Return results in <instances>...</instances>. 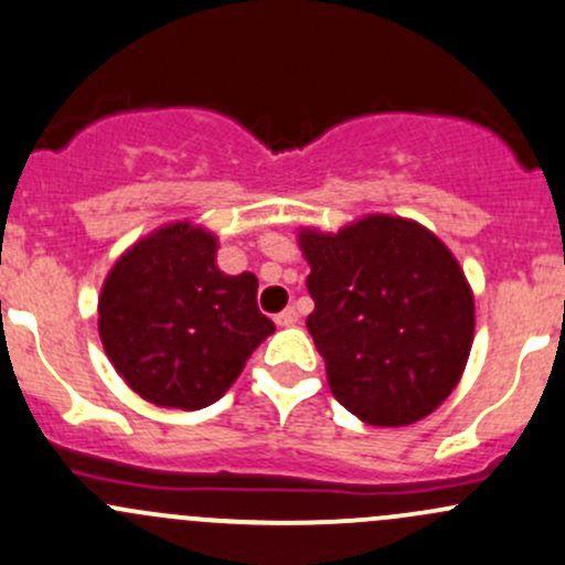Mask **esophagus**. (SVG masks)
<instances>
[{
	"label": "esophagus",
	"mask_w": 565,
	"mask_h": 565,
	"mask_svg": "<svg viewBox=\"0 0 565 565\" xmlns=\"http://www.w3.org/2000/svg\"><path fill=\"white\" fill-rule=\"evenodd\" d=\"M298 319H300V313L295 306L284 308L281 313H276V324H281V328H292V324H298Z\"/></svg>",
	"instance_id": "obj_1"
}]
</instances>
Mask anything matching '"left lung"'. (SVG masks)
I'll return each mask as SVG.
<instances>
[{
	"label": "left lung",
	"instance_id": "obj_1",
	"mask_svg": "<svg viewBox=\"0 0 565 565\" xmlns=\"http://www.w3.org/2000/svg\"><path fill=\"white\" fill-rule=\"evenodd\" d=\"M313 335L335 401L362 423L412 425L460 382L473 341V298L436 235L367 216L338 235H300Z\"/></svg>",
	"mask_w": 565,
	"mask_h": 565
}]
</instances>
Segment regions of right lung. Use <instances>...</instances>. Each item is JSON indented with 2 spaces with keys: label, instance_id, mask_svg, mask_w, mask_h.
<instances>
[{
  "label": "right lung",
  "instance_id": "add662e5",
  "mask_svg": "<svg viewBox=\"0 0 565 565\" xmlns=\"http://www.w3.org/2000/svg\"><path fill=\"white\" fill-rule=\"evenodd\" d=\"M273 328L254 273L224 276L216 237L178 222L135 243L99 298V338L124 382L157 406L205 408Z\"/></svg>",
  "mask_w": 565,
  "mask_h": 565
}]
</instances>
